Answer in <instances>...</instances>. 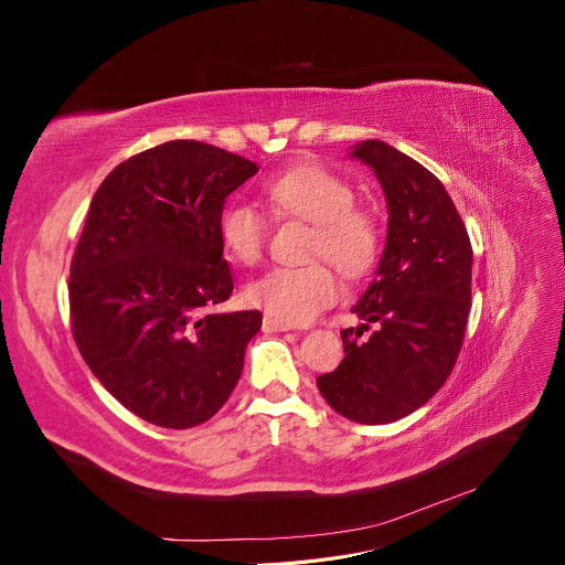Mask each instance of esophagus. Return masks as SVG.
I'll return each instance as SVG.
<instances>
[{
	"label": "esophagus",
	"instance_id": "34e87169",
	"mask_svg": "<svg viewBox=\"0 0 565 565\" xmlns=\"http://www.w3.org/2000/svg\"><path fill=\"white\" fill-rule=\"evenodd\" d=\"M262 328H264V332H287V330H292V328H289V324H282V322L273 320V318H264Z\"/></svg>",
	"mask_w": 565,
	"mask_h": 565
}]
</instances>
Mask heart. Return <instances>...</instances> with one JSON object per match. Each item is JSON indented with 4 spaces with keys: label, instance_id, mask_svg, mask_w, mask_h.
Instances as JSON below:
<instances>
[{
    "label": "heart",
    "instance_id": "1",
    "mask_svg": "<svg viewBox=\"0 0 565 565\" xmlns=\"http://www.w3.org/2000/svg\"><path fill=\"white\" fill-rule=\"evenodd\" d=\"M266 200L278 216L313 224L309 256L330 259L341 276L361 278L377 259L380 233L374 221L355 210L349 181L316 164H301L266 185ZM221 243L237 264L252 266L266 245V218L252 204L235 202L221 212ZM339 297V278L328 262L276 266L245 287V299L266 318L282 324L313 320Z\"/></svg>",
    "mask_w": 565,
    "mask_h": 565
}]
</instances>
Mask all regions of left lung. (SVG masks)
I'll return each instance as SVG.
<instances>
[{"mask_svg": "<svg viewBox=\"0 0 565 565\" xmlns=\"http://www.w3.org/2000/svg\"><path fill=\"white\" fill-rule=\"evenodd\" d=\"M386 198L388 228L377 278L353 306L374 324L365 341L341 332L344 361L316 380L322 398L351 422L388 424L415 413L446 384L471 309V243L446 185L393 146H351Z\"/></svg>", "mask_w": 565, "mask_h": 565, "instance_id": "left-lung-1", "label": "left lung"}]
</instances>
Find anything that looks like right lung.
<instances>
[{
    "instance_id": "1",
    "label": "right lung",
    "mask_w": 565,
    "mask_h": 565,
    "mask_svg": "<svg viewBox=\"0 0 565 565\" xmlns=\"http://www.w3.org/2000/svg\"><path fill=\"white\" fill-rule=\"evenodd\" d=\"M259 167L200 141L139 152L98 185L71 264L84 363L136 417L191 429L241 380L259 311L210 313L233 292L218 218Z\"/></svg>"
}]
</instances>
